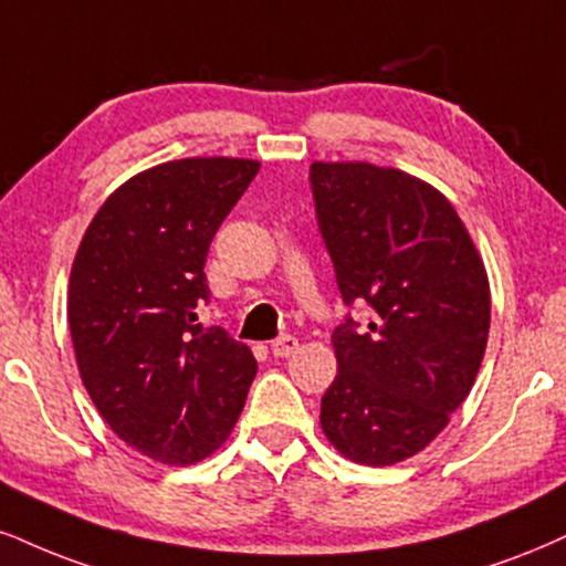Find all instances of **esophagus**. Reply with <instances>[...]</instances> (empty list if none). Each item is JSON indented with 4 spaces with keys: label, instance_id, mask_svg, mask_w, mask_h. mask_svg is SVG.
Segmentation results:
<instances>
[{
    "label": "esophagus",
    "instance_id": "1",
    "mask_svg": "<svg viewBox=\"0 0 566 566\" xmlns=\"http://www.w3.org/2000/svg\"><path fill=\"white\" fill-rule=\"evenodd\" d=\"M296 348H298V340L294 336H281L270 344V352L275 354V357H291Z\"/></svg>",
    "mask_w": 566,
    "mask_h": 566
}]
</instances>
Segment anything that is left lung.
<instances>
[{
    "label": "left lung",
    "mask_w": 566,
    "mask_h": 566,
    "mask_svg": "<svg viewBox=\"0 0 566 566\" xmlns=\"http://www.w3.org/2000/svg\"><path fill=\"white\" fill-rule=\"evenodd\" d=\"M317 226L346 304L367 331H333L338 375L319 424L367 467L420 453L467 399L491 327V285L470 230L438 188L373 163H312Z\"/></svg>",
    "instance_id": "left-lung-1"
}]
</instances>
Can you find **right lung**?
<instances>
[{
  "label": "right lung",
  "instance_id": "right-lung-1",
  "mask_svg": "<svg viewBox=\"0 0 566 566\" xmlns=\"http://www.w3.org/2000/svg\"><path fill=\"white\" fill-rule=\"evenodd\" d=\"M256 159L186 157L117 186L83 233L67 325L91 401L117 438L159 464L228 441L256 375L251 348L201 327L205 262Z\"/></svg>",
  "mask_w": 566,
  "mask_h": 566
}]
</instances>
